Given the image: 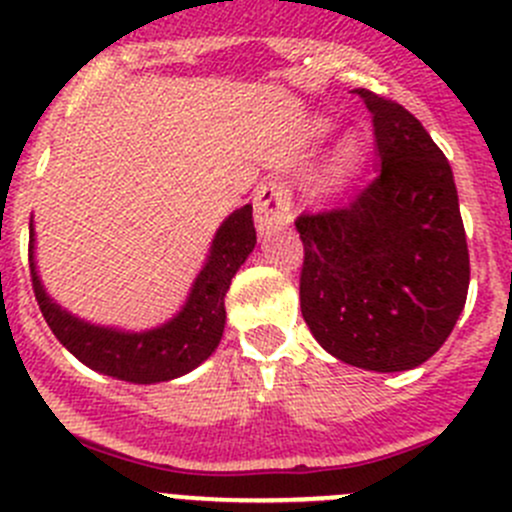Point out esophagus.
I'll list each match as a JSON object with an SVG mask.
<instances>
[{
	"label": "esophagus",
	"instance_id": "esophagus-1",
	"mask_svg": "<svg viewBox=\"0 0 512 512\" xmlns=\"http://www.w3.org/2000/svg\"><path fill=\"white\" fill-rule=\"evenodd\" d=\"M255 222L257 230L262 235H270V232L282 230V227L290 225L292 220V202L290 192L282 182H265L262 187H257L255 192Z\"/></svg>",
	"mask_w": 512,
	"mask_h": 512
}]
</instances>
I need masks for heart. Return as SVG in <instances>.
<instances>
[{
  "label": "heart",
  "instance_id": "1",
  "mask_svg": "<svg viewBox=\"0 0 512 512\" xmlns=\"http://www.w3.org/2000/svg\"><path fill=\"white\" fill-rule=\"evenodd\" d=\"M327 132H330V122H327V119H317V122L312 124V135L315 137L327 135ZM360 157H362V147L355 137L342 140L340 145L335 147V152L330 155V160L325 162L322 182H325L327 187H335V185H342V182H347L352 175H355L357 167H360Z\"/></svg>",
  "mask_w": 512,
  "mask_h": 512
}]
</instances>
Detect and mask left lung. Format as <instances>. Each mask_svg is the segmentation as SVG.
<instances>
[{
    "mask_svg": "<svg viewBox=\"0 0 512 512\" xmlns=\"http://www.w3.org/2000/svg\"><path fill=\"white\" fill-rule=\"evenodd\" d=\"M380 170L345 207L300 215V307L337 360L375 372L423 365L465 307L470 257L453 170L403 104L355 89Z\"/></svg>",
    "mask_w": 512,
    "mask_h": 512,
    "instance_id": "1",
    "label": "left lung"
}]
</instances>
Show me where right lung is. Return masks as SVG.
<instances>
[{
    "instance_id": "obj_1",
    "label": "right lung",
    "mask_w": 512,
    "mask_h": 512,
    "mask_svg": "<svg viewBox=\"0 0 512 512\" xmlns=\"http://www.w3.org/2000/svg\"><path fill=\"white\" fill-rule=\"evenodd\" d=\"M255 242L252 205H245L220 225L205 267L197 275L182 310L155 330L122 332L79 320L47 295L34 265V227L29 222L34 297L57 340L92 370L137 385L175 380L195 370L220 345L225 330V295L235 272L255 250Z\"/></svg>"
}]
</instances>
